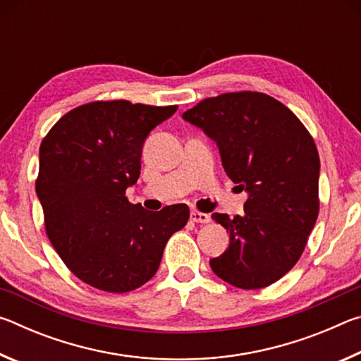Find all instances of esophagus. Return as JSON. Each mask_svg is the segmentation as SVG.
I'll return each mask as SVG.
<instances>
[{
    "instance_id": "esophagus-1",
    "label": "esophagus",
    "mask_w": 361,
    "mask_h": 361,
    "mask_svg": "<svg viewBox=\"0 0 361 361\" xmlns=\"http://www.w3.org/2000/svg\"><path fill=\"white\" fill-rule=\"evenodd\" d=\"M191 221L192 223H209L210 221V216L207 215V213L192 210L191 212Z\"/></svg>"
}]
</instances>
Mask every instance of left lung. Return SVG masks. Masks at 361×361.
<instances>
[{
  "label": "left lung",
  "instance_id": "8db88e82",
  "mask_svg": "<svg viewBox=\"0 0 361 361\" xmlns=\"http://www.w3.org/2000/svg\"><path fill=\"white\" fill-rule=\"evenodd\" d=\"M183 119L216 143L224 172L248 192L243 216L212 215L229 232L212 271L242 290L277 282L301 258L319 216L314 138L283 103L250 90L205 99Z\"/></svg>",
  "mask_w": 361,
  "mask_h": 361
}]
</instances>
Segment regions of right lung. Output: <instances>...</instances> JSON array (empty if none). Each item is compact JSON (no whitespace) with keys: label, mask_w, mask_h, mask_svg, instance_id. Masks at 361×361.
<instances>
[{"label":"right lung","mask_w":361,"mask_h":361,"mask_svg":"<svg viewBox=\"0 0 361 361\" xmlns=\"http://www.w3.org/2000/svg\"><path fill=\"white\" fill-rule=\"evenodd\" d=\"M176 108L92 102L66 113L42 140L36 194L47 237L94 288L127 293L145 285L170 235L188 223L186 204L148 212L126 197L140 176L146 137Z\"/></svg>","instance_id":"obj_1"}]
</instances>
